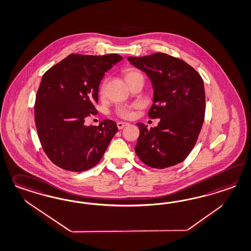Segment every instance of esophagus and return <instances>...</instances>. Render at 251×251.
Instances as JSON below:
<instances>
[{
  "mask_svg": "<svg viewBox=\"0 0 251 251\" xmlns=\"http://www.w3.org/2000/svg\"><path fill=\"white\" fill-rule=\"evenodd\" d=\"M128 123H126V122H117V127L118 129H123L126 126H127Z\"/></svg>",
  "mask_w": 251,
  "mask_h": 251,
  "instance_id": "esophagus-1",
  "label": "esophagus"
}]
</instances>
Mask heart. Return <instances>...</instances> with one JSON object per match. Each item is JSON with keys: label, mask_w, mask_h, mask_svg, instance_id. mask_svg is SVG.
Masks as SVG:
<instances>
[{"label": "heart", "mask_w": 251, "mask_h": 251, "mask_svg": "<svg viewBox=\"0 0 251 251\" xmlns=\"http://www.w3.org/2000/svg\"><path fill=\"white\" fill-rule=\"evenodd\" d=\"M138 76H142V75L139 73L137 70H134V69H130L128 70L126 75H125V77H126V80L127 81V83L130 82L131 80H133L134 78L138 77ZM104 82L102 83V85L100 86V93L102 94L103 91H104ZM138 107V104H131V105H121L118 106L115 110V113L122 118H130L132 115H133V110L135 108Z\"/></svg>", "instance_id": "obj_1"}]
</instances>
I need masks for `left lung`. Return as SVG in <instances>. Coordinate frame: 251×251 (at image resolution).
Segmentation results:
<instances>
[{"label":"left lung","instance_id":"8db88e82","mask_svg":"<svg viewBox=\"0 0 251 251\" xmlns=\"http://www.w3.org/2000/svg\"><path fill=\"white\" fill-rule=\"evenodd\" d=\"M127 60L150 77L153 88L151 118H160L154 128L138 123L135 147L147 165L163 169L183 162L191 152L202 127L206 101L202 78L185 61L156 52Z\"/></svg>","mask_w":251,"mask_h":251}]
</instances>
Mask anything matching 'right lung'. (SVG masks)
<instances>
[{
	"mask_svg": "<svg viewBox=\"0 0 251 251\" xmlns=\"http://www.w3.org/2000/svg\"><path fill=\"white\" fill-rule=\"evenodd\" d=\"M123 57L70 54L42 75L35 101V123L44 152L58 167L84 172L100 161L118 131L105 119L87 126L97 113L99 86L104 73Z\"/></svg>",
	"mask_w": 251,
	"mask_h": 251,
	"instance_id": "add662e5",
	"label": "right lung"
}]
</instances>
